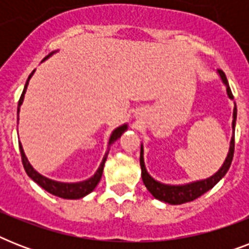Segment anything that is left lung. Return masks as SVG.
Listing matches in <instances>:
<instances>
[{
	"instance_id": "obj_1",
	"label": "left lung",
	"mask_w": 249,
	"mask_h": 249,
	"mask_svg": "<svg viewBox=\"0 0 249 249\" xmlns=\"http://www.w3.org/2000/svg\"><path fill=\"white\" fill-rule=\"evenodd\" d=\"M218 73H220L221 79L224 81V84L226 85V91H228L229 98L232 97L231 89L229 86L228 79H226V75L224 73L222 70H218ZM232 130L235 133V120H236V106L234 107V113H232ZM234 147H235V140L234 137L231 138V142H230V148H229L228 158L225 160L224 165L221 166V169L217 172L216 174H213L211 178H207V179H203V181L194 182V183H189V185H182V186H170V185H164V183H160V182L155 181L154 178L147 173L146 170V166H144L143 161V148L141 147V169H142V179H143L144 186L147 187V190L152 194V196L155 199H159L161 201H165L168 204H183V203H189V201H193L195 199H197L199 196H201L203 194H205L207 191L212 189L213 186L216 185L217 182L220 181L221 178L224 177L225 174L228 173L229 168L231 165L232 156H234Z\"/></svg>"
}]
</instances>
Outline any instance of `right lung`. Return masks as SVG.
Listing matches in <instances>:
<instances>
[{"label":"right lung","instance_id":"add662e5","mask_svg":"<svg viewBox=\"0 0 249 249\" xmlns=\"http://www.w3.org/2000/svg\"><path fill=\"white\" fill-rule=\"evenodd\" d=\"M46 58H48V56H46ZM46 58H45V59H46ZM33 72L29 75L28 80H27V83H25L24 90H23V93H21L20 95V99H19V103H18V116H19V107H20V105L23 103L24 93L25 90H27V86H28L29 79L32 77ZM18 120H19V119H18ZM125 130H126V125H123V126H119L117 129H115L112 132V134H111V137H109V146H111L117 138H120L121 134H123ZM19 150H20L21 163H23V166H24L25 172H27V174H28L29 177L32 178L37 185H40L42 189L46 190L48 193L53 194V195H55V196L63 197V199H80V197L85 196V195H88L89 193H91V191L95 189V186L98 185V182L101 181L102 173H103V166H105L106 159H107V155H108V152H106V155L105 158H103V160H102L101 165H99L98 170L91 178H89V179H86V181L83 182H77V183H63V182H56L53 181V179H49V178L41 176L40 173H37L36 170L31 166V164L28 163V160L25 158L24 151H23V147H21L20 143H19Z\"/></svg>","mask_w":249,"mask_h":249}]
</instances>
